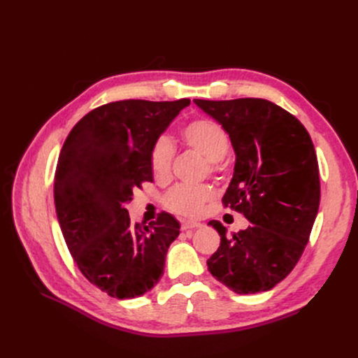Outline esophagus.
I'll return each mask as SVG.
<instances>
[{"label": "esophagus", "instance_id": "1", "mask_svg": "<svg viewBox=\"0 0 358 358\" xmlns=\"http://www.w3.org/2000/svg\"><path fill=\"white\" fill-rule=\"evenodd\" d=\"M203 224L197 221H183L182 222V230H192V229H201Z\"/></svg>", "mask_w": 358, "mask_h": 358}]
</instances>
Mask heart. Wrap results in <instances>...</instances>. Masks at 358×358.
Here are the masks:
<instances>
[{"label":"heart","mask_w":358,"mask_h":358,"mask_svg":"<svg viewBox=\"0 0 358 358\" xmlns=\"http://www.w3.org/2000/svg\"><path fill=\"white\" fill-rule=\"evenodd\" d=\"M182 137L188 148L208 159L210 173H218L221 170L222 159L229 154L230 138L218 122L208 117L194 119L183 127ZM173 157H175V148H173L171 140L164 136L158 137L149 154V164L157 179L169 178ZM213 196L215 192L210 187L179 185L167 192L166 206L179 215L196 216Z\"/></svg>","instance_id":"b5f03b06"}]
</instances>
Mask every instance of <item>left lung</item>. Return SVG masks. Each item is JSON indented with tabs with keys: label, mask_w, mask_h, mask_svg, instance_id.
I'll return each instance as SVG.
<instances>
[{
	"label": "left lung",
	"mask_w": 358,
	"mask_h": 358,
	"mask_svg": "<svg viewBox=\"0 0 358 358\" xmlns=\"http://www.w3.org/2000/svg\"><path fill=\"white\" fill-rule=\"evenodd\" d=\"M194 103L230 136L236 164L222 203L251 222L230 237L220 221L209 222L221 236L209 272L237 294L272 289L297 264L318 213L310 136L296 116L263 99Z\"/></svg>",
	"instance_id": "8db88e82"
}]
</instances>
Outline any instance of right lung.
<instances>
[{
	"instance_id": "right-lung-1",
	"label": "right lung",
	"mask_w": 358,
	"mask_h": 358,
	"mask_svg": "<svg viewBox=\"0 0 358 358\" xmlns=\"http://www.w3.org/2000/svg\"><path fill=\"white\" fill-rule=\"evenodd\" d=\"M188 99L124 100L96 107L73 127L55 171V209L69 251L83 276L115 299L152 289L180 224L162 212L133 224L125 204L152 182L149 154Z\"/></svg>"
}]
</instances>
